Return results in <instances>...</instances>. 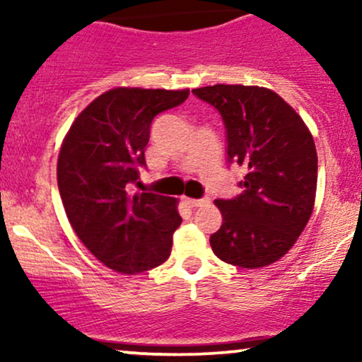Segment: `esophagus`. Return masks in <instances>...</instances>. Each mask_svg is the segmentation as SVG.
<instances>
[{
    "label": "esophagus",
    "instance_id": "obj_1",
    "mask_svg": "<svg viewBox=\"0 0 362 362\" xmlns=\"http://www.w3.org/2000/svg\"><path fill=\"white\" fill-rule=\"evenodd\" d=\"M185 204L190 207H201L209 204V199H190V197H184Z\"/></svg>",
    "mask_w": 362,
    "mask_h": 362
}]
</instances>
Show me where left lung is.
Segmentation results:
<instances>
[{
    "label": "left lung",
    "mask_w": 362,
    "mask_h": 362,
    "mask_svg": "<svg viewBox=\"0 0 362 362\" xmlns=\"http://www.w3.org/2000/svg\"><path fill=\"white\" fill-rule=\"evenodd\" d=\"M221 114L230 163L247 170L242 194L218 199L223 224L211 235L218 259L243 269L286 255L308 223L317 194L318 158L311 132L272 90L214 85L192 90Z\"/></svg>",
    "instance_id": "left-lung-1"
}]
</instances>
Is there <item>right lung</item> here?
Segmentation results:
<instances>
[{"instance_id": "right-lung-1", "label": "right lung", "mask_w": 362, "mask_h": 362, "mask_svg": "<svg viewBox=\"0 0 362 362\" xmlns=\"http://www.w3.org/2000/svg\"><path fill=\"white\" fill-rule=\"evenodd\" d=\"M189 90L114 88L74 119L57 158V185L74 233L103 265L141 274L163 264L182 218L177 199L129 194L146 167L153 119Z\"/></svg>"}]
</instances>
